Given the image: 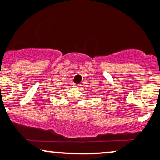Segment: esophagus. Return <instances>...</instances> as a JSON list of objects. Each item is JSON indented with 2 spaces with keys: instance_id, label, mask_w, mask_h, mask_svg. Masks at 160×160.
I'll list each match as a JSON object with an SVG mask.
<instances>
[{
  "instance_id": "esophagus-1",
  "label": "esophagus",
  "mask_w": 160,
  "mask_h": 160,
  "mask_svg": "<svg viewBox=\"0 0 160 160\" xmlns=\"http://www.w3.org/2000/svg\"><path fill=\"white\" fill-rule=\"evenodd\" d=\"M80 84H75V85H74V87H75V88H80Z\"/></svg>"
}]
</instances>
